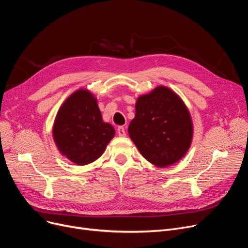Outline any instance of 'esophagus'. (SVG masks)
Wrapping results in <instances>:
<instances>
[{"instance_id": "34e87169", "label": "esophagus", "mask_w": 248, "mask_h": 248, "mask_svg": "<svg viewBox=\"0 0 248 248\" xmlns=\"http://www.w3.org/2000/svg\"><path fill=\"white\" fill-rule=\"evenodd\" d=\"M117 135L120 137H125V130L124 126H118L117 127Z\"/></svg>"}]
</instances>
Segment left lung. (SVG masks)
Returning <instances> with one entry per match:
<instances>
[{
	"label": "left lung",
	"instance_id": "8db88e82",
	"mask_svg": "<svg viewBox=\"0 0 248 248\" xmlns=\"http://www.w3.org/2000/svg\"><path fill=\"white\" fill-rule=\"evenodd\" d=\"M128 135L140 153L158 167L176 163L189 149L192 123L179 96L164 86L140 96Z\"/></svg>",
	"mask_w": 248,
	"mask_h": 248
}]
</instances>
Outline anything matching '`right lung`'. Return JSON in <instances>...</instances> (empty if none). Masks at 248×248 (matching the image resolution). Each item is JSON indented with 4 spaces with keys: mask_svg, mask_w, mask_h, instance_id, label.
Listing matches in <instances>:
<instances>
[{
    "mask_svg": "<svg viewBox=\"0 0 248 248\" xmlns=\"http://www.w3.org/2000/svg\"><path fill=\"white\" fill-rule=\"evenodd\" d=\"M52 134L62 155L77 165H87L103 154L115 131L102 121L92 93L80 89L61 106Z\"/></svg>",
    "mask_w": 248,
    "mask_h": 248,
    "instance_id": "1",
    "label": "right lung"
}]
</instances>
